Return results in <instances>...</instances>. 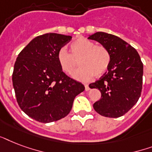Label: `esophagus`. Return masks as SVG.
<instances>
[{"label": "esophagus", "instance_id": "esophagus-1", "mask_svg": "<svg viewBox=\"0 0 152 152\" xmlns=\"http://www.w3.org/2000/svg\"><path fill=\"white\" fill-rule=\"evenodd\" d=\"M84 86H85V90L86 91H89V90H90V88H89V86H88V84H84Z\"/></svg>", "mask_w": 152, "mask_h": 152}]
</instances>
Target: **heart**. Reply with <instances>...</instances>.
<instances>
[{
	"label": "heart",
	"instance_id": "obj_1",
	"mask_svg": "<svg viewBox=\"0 0 152 152\" xmlns=\"http://www.w3.org/2000/svg\"><path fill=\"white\" fill-rule=\"evenodd\" d=\"M70 50L72 55L64 48L61 49L57 53V61L62 71L71 74L80 59L81 67L72 74L78 80L88 81L94 76H101L108 69L110 54L103 46L95 45L92 41L80 37L72 42Z\"/></svg>",
	"mask_w": 152,
	"mask_h": 152
}]
</instances>
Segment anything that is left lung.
<instances>
[{
  "label": "left lung",
  "mask_w": 152,
  "mask_h": 152,
  "mask_svg": "<svg viewBox=\"0 0 152 152\" xmlns=\"http://www.w3.org/2000/svg\"><path fill=\"white\" fill-rule=\"evenodd\" d=\"M88 39L99 42L110 54L108 72L89 84L102 95L93 107L102 116L119 118L137 103L141 94L144 66L140 57L132 46L113 34L96 32Z\"/></svg>",
  "instance_id": "left-lung-1"
}]
</instances>
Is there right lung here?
<instances>
[{"instance_id":"right-lung-1","label":"right lung","mask_w":152,"mask_h":152,"mask_svg":"<svg viewBox=\"0 0 152 152\" xmlns=\"http://www.w3.org/2000/svg\"><path fill=\"white\" fill-rule=\"evenodd\" d=\"M72 36L48 33L34 38L19 53L12 73L19 106L42 123L56 121L71 111L74 99L85 88L68 76L57 61V53Z\"/></svg>"}]
</instances>
